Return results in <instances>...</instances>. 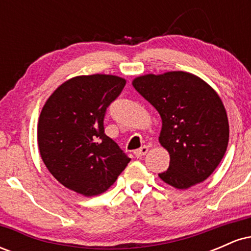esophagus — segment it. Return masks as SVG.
I'll return each instance as SVG.
<instances>
[{"mask_svg":"<svg viewBox=\"0 0 251 251\" xmlns=\"http://www.w3.org/2000/svg\"><path fill=\"white\" fill-rule=\"evenodd\" d=\"M148 151H149V148H148V146L144 145V146H142V148H140V149L135 150V151H134V155H135V157H137V158H140V157H143L144 154L148 153Z\"/></svg>","mask_w":251,"mask_h":251,"instance_id":"34e87169","label":"esophagus"}]
</instances>
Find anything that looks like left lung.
<instances>
[{"mask_svg":"<svg viewBox=\"0 0 251 251\" xmlns=\"http://www.w3.org/2000/svg\"><path fill=\"white\" fill-rule=\"evenodd\" d=\"M132 83L162 117L159 143L169 151L170 165L158 176L177 189L205 180L229 142V123L218 94L185 72L148 74Z\"/></svg>","mask_w":251,"mask_h":251,"instance_id":"left-lung-1","label":"left lung"}]
</instances>
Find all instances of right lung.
<instances>
[{
  "label": "right lung",
  "instance_id": "1",
  "mask_svg": "<svg viewBox=\"0 0 251 251\" xmlns=\"http://www.w3.org/2000/svg\"><path fill=\"white\" fill-rule=\"evenodd\" d=\"M126 81L94 74L63 82L43 106L37 127L40 154L57 181L83 196L107 190L131 160L105 134L108 106Z\"/></svg>",
  "mask_w": 251,
  "mask_h": 251
}]
</instances>
